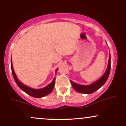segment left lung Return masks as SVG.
<instances>
[{
  "label": "left lung",
  "mask_w": 126,
  "mask_h": 126,
  "mask_svg": "<svg viewBox=\"0 0 126 126\" xmlns=\"http://www.w3.org/2000/svg\"><path fill=\"white\" fill-rule=\"evenodd\" d=\"M111 69V56L110 53L109 60H108V67L104 74L102 76L100 79H98L96 82H94L92 84L89 85H81L77 84L73 81H70V83L73 86V89L77 92L82 94H90L94 93L98 89H99L101 86H103L107 80L108 76H109L110 73Z\"/></svg>",
  "instance_id": "obj_1"
}]
</instances>
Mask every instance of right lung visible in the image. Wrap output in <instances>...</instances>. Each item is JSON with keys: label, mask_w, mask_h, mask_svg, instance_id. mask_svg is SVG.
<instances>
[{"label": "right lung", "mask_w": 126, "mask_h": 126, "mask_svg": "<svg viewBox=\"0 0 126 126\" xmlns=\"http://www.w3.org/2000/svg\"><path fill=\"white\" fill-rule=\"evenodd\" d=\"M11 68H12L13 77L14 78V80H15L16 83L17 85L19 86V88L21 90H22L24 92H25V93H27V94L30 95V96L35 98H42L43 97V96H46V95H48V94H50L52 92V91H53L54 86L55 79H56V78H54V79H53L51 83H50V84H48L45 88L37 89H33V88L28 87L27 85L23 84L22 83H21V82L18 80L16 76L15 72H14V67H13L12 65V59H11ZM57 70H58V69H57L56 70V73L57 72Z\"/></svg>", "instance_id": "right-lung-1"}]
</instances>
